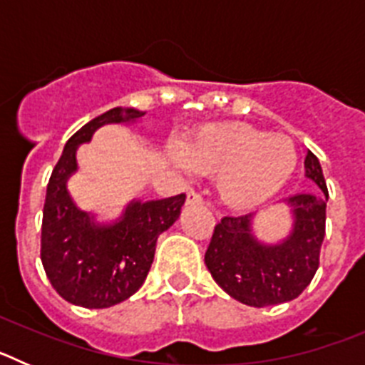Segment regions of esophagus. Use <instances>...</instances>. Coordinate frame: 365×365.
<instances>
[{
    "mask_svg": "<svg viewBox=\"0 0 365 365\" xmlns=\"http://www.w3.org/2000/svg\"><path fill=\"white\" fill-rule=\"evenodd\" d=\"M186 202L188 205H201L202 195L199 192H195V190H190L188 195H186Z\"/></svg>",
    "mask_w": 365,
    "mask_h": 365,
    "instance_id": "34e87169",
    "label": "esophagus"
}]
</instances>
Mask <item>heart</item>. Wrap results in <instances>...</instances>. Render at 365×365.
<instances>
[{
	"label": "heart",
	"instance_id": "heart-1",
	"mask_svg": "<svg viewBox=\"0 0 365 365\" xmlns=\"http://www.w3.org/2000/svg\"><path fill=\"white\" fill-rule=\"evenodd\" d=\"M180 166L217 177L222 201L250 208L287 185L298 164L294 143L245 124L206 125L175 151Z\"/></svg>",
	"mask_w": 365,
	"mask_h": 365
}]
</instances>
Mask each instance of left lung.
<instances>
[{
    "label": "left lung",
    "instance_id": "left-lung-1",
    "mask_svg": "<svg viewBox=\"0 0 365 365\" xmlns=\"http://www.w3.org/2000/svg\"><path fill=\"white\" fill-rule=\"evenodd\" d=\"M305 175L322 192L298 193L289 199L296 222L283 243H257L250 234V214L227 215L215 225L205 263L215 283L237 302L250 307L291 302L314 278L325 235L329 192L320 160L312 151L305 157Z\"/></svg>",
    "mask_w": 365,
    "mask_h": 365
}]
</instances>
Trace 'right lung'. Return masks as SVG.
I'll return each mask as SVG.
<instances>
[{
    "instance_id": "obj_1",
    "label": "right lung",
    "mask_w": 365,
    "mask_h": 365,
    "mask_svg": "<svg viewBox=\"0 0 365 365\" xmlns=\"http://www.w3.org/2000/svg\"><path fill=\"white\" fill-rule=\"evenodd\" d=\"M143 115L133 108H113L87 122L67 140L51 173L41 221V263L54 291L73 305L106 309L135 294L150 272L157 237L177 221L185 205V193L138 201L113 227H96L71 201L66 180L76 170L78 144L87 143L100 125Z\"/></svg>"
}]
</instances>
